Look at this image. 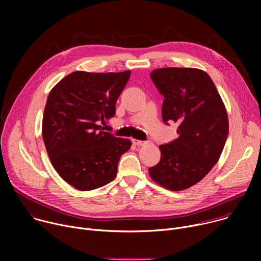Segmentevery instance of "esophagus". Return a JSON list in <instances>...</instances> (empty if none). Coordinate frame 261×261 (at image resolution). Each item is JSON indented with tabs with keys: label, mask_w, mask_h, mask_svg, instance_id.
<instances>
[{
	"label": "esophagus",
	"mask_w": 261,
	"mask_h": 261,
	"mask_svg": "<svg viewBox=\"0 0 261 261\" xmlns=\"http://www.w3.org/2000/svg\"><path fill=\"white\" fill-rule=\"evenodd\" d=\"M133 143H134V144H136V145H138V146H140V145L145 144V143H146V141H144V140H137V139H134V140H133Z\"/></svg>",
	"instance_id": "obj_1"
}]
</instances>
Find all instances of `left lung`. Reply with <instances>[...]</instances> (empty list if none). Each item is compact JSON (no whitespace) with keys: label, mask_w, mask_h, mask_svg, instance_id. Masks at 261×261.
Masks as SVG:
<instances>
[{"label":"left lung","mask_w":261,"mask_h":261,"mask_svg":"<svg viewBox=\"0 0 261 261\" xmlns=\"http://www.w3.org/2000/svg\"><path fill=\"white\" fill-rule=\"evenodd\" d=\"M151 79L163 95L162 120L177 124L178 137L161 144L150 176L164 188L180 191L201 180L218 162L228 137V117L216 86L202 70L161 68Z\"/></svg>","instance_id":"1"}]
</instances>
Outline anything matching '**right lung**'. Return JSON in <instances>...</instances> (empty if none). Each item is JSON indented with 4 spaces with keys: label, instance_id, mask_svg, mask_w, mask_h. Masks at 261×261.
<instances>
[{
    "label": "right lung",
    "instance_id": "1",
    "mask_svg": "<svg viewBox=\"0 0 261 261\" xmlns=\"http://www.w3.org/2000/svg\"><path fill=\"white\" fill-rule=\"evenodd\" d=\"M131 71L72 72L50 91L42 137L50 162L74 188L90 191L110 182L131 141L103 131Z\"/></svg>",
    "mask_w": 261,
    "mask_h": 261
}]
</instances>
